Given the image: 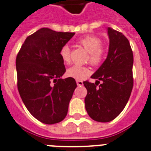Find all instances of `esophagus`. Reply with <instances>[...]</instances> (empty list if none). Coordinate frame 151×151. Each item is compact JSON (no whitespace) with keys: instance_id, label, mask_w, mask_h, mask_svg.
Returning <instances> with one entry per match:
<instances>
[{"instance_id":"esophagus-1","label":"esophagus","mask_w":151,"mask_h":151,"mask_svg":"<svg viewBox=\"0 0 151 151\" xmlns=\"http://www.w3.org/2000/svg\"><path fill=\"white\" fill-rule=\"evenodd\" d=\"M77 84H78V86H79V87H81V86H83V81H80V80H77Z\"/></svg>"}]
</instances>
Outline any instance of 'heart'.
<instances>
[{
	"label": "heart",
	"instance_id": "b5f03b06",
	"mask_svg": "<svg viewBox=\"0 0 151 151\" xmlns=\"http://www.w3.org/2000/svg\"><path fill=\"white\" fill-rule=\"evenodd\" d=\"M81 46L89 52L90 63L93 66H98L103 61L104 58V49L102 45V40L98 37L88 35L78 40ZM60 56L65 64H69L70 61V50L68 45L65 44L62 46L60 50ZM91 70L85 66L74 65L70 68L67 71V75L74 79L82 80L89 75Z\"/></svg>",
	"mask_w": 151,
	"mask_h": 151
}]
</instances>
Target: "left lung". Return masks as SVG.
Instances as JSON below:
<instances>
[{
  "label": "left lung",
  "mask_w": 151,
  "mask_h": 151,
  "mask_svg": "<svg viewBox=\"0 0 151 151\" xmlns=\"http://www.w3.org/2000/svg\"><path fill=\"white\" fill-rule=\"evenodd\" d=\"M107 32L110 45L107 59L91 76L97 81H83L87 91L84 99L86 111L98 122L111 121L121 114L134 86V56L129 40L122 33L111 27Z\"/></svg>",
  "instance_id": "1"
}]
</instances>
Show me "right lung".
<instances>
[{
	"label": "right lung",
	"instance_id": "1",
	"mask_svg": "<svg viewBox=\"0 0 151 151\" xmlns=\"http://www.w3.org/2000/svg\"><path fill=\"white\" fill-rule=\"evenodd\" d=\"M75 33L40 28L28 36L16 58L17 89L29 112L39 121L54 124L67 116L77 87L66 69L60 50Z\"/></svg>",
	"mask_w": 151,
	"mask_h": 151
}]
</instances>
